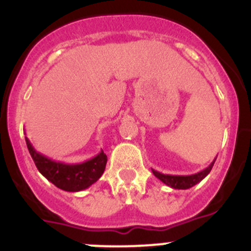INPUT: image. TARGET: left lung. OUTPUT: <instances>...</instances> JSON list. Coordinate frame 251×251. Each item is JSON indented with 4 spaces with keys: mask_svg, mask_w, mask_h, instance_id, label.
<instances>
[{
    "mask_svg": "<svg viewBox=\"0 0 251 251\" xmlns=\"http://www.w3.org/2000/svg\"><path fill=\"white\" fill-rule=\"evenodd\" d=\"M215 163V159L210 163L208 167H206L205 170L200 171L195 175H190V176H175V175H165L161 174L158 171L152 170L153 175L157 177L158 179H161L162 182L165 185L170 186V187L175 188V190H187V188H191L192 186L197 185L199 182H201L211 171L212 166Z\"/></svg>",
    "mask_w": 251,
    "mask_h": 251,
    "instance_id": "obj_1",
    "label": "left lung"
}]
</instances>
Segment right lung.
<instances>
[{
	"instance_id": "add662e5",
	"label": "right lung",
	"mask_w": 251,
	"mask_h": 251,
	"mask_svg": "<svg viewBox=\"0 0 251 251\" xmlns=\"http://www.w3.org/2000/svg\"><path fill=\"white\" fill-rule=\"evenodd\" d=\"M25 139L28 152L40 174L60 190L68 192L83 191L97 182L105 170L106 156L103 151L83 163L70 165L48 158L35 150L27 137H25Z\"/></svg>"
}]
</instances>
